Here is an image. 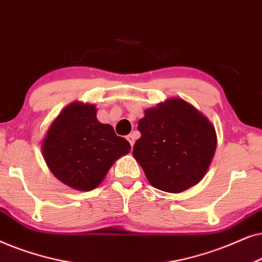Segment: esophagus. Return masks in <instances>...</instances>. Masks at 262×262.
<instances>
[{
	"label": "esophagus",
	"mask_w": 262,
	"mask_h": 262,
	"mask_svg": "<svg viewBox=\"0 0 262 262\" xmlns=\"http://www.w3.org/2000/svg\"><path fill=\"white\" fill-rule=\"evenodd\" d=\"M127 140L129 141V144L133 146L135 144V140H137V137H135V134H129L127 137Z\"/></svg>",
	"instance_id": "obj_1"
}]
</instances>
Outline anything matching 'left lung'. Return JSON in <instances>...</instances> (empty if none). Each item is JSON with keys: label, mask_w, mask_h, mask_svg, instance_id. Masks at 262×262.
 <instances>
[{"label": "left lung", "mask_w": 262, "mask_h": 262, "mask_svg": "<svg viewBox=\"0 0 262 262\" xmlns=\"http://www.w3.org/2000/svg\"><path fill=\"white\" fill-rule=\"evenodd\" d=\"M141 137L133 156L148 182L167 193H181L204 179L217 148L214 125L182 98L166 99L139 121Z\"/></svg>", "instance_id": "left-lung-1"}]
</instances>
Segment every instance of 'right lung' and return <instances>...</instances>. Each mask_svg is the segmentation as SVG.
Here are the masks:
<instances>
[{"instance_id": "right-lung-1", "label": "right lung", "mask_w": 262, "mask_h": 262, "mask_svg": "<svg viewBox=\"0 0 262 262\" xmlns=\"http://www.w3.org/2000/svg\"><path fill=\"white\" fill-rule=\"evenodd\" d=\"M41 155L57 180L75 190L95 189L130 144L100 123L95 104L73 102L52 121L41 141Z\"/></svg>"}]
</instances>
